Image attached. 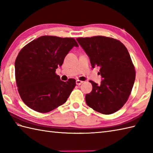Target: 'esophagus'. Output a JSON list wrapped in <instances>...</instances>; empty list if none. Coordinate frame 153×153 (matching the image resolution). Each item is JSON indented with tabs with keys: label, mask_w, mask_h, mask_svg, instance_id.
<instances>
[{
	"label": "esophagus",
	"mask_w": 153,
	"mask_h": 153,
	"mask_svg": "<svg viewBox=\"0 0 153 153\" xmlns=\"http://www.w3.org/2000/svg\"><path fill=\"white\" fill-rule=\"evenodd\" d=\"M82 82H83V81H82V80H76V84H77V85H80V84Z\"/></svg>",
	"instance_id": "1"
}]
</instances>
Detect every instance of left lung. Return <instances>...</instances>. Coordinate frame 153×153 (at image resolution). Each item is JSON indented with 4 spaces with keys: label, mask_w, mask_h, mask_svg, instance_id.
<instances>
[{
    "label": "left lung",
    "mask_w": 153,
    "mask_h": 153,
    "mask_svg": "<svg viewBox=\"0 0 153 153\" xmlns=\"http://www.w3.org/2000/svg\"><path fill=\"white\" fill-rule=\"evenodd\" d=\"M76 40L90 57L91 67L100 66L101 84L94 81L92 90L86 95L90 107L100 113L117 112L126 102L133 88L135 71L130 54L119 40L95 36Z\"/></svg>",
    "instance_id": "1"
}]
</instances>
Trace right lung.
<instances>
[{"instance_id": "add662e5", "label": "right lung", "mask_w": 153, "mask_h": 153, "mask_svg": "<svg viewBox=\"0 0 153 153\" xmlns=\"http://www.w3.org/2000/svg\"><path fill=\"white\" fill-rule=\"evenodd\" d=\"M74 46L79 45L73 38L42 36L20 50L15 62V76L19 96L27 106L46 113L66 102L76 80L63 82L56 71Z\"/></svg>"}]
</instances>
